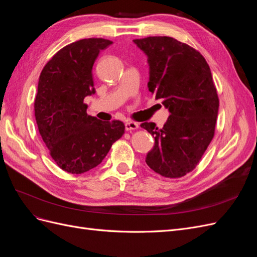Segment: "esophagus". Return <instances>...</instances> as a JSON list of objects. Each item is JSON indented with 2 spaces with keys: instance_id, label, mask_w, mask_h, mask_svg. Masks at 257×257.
<instances>
[{
  "instance_id": "esophagus-1",
  "label": "esophagus",
  "mask_w": 257,
  "mask_h": 257,
  "mask_svg": "<svg viewBox=\"0 0 257 257\" xmlns=\"http://www.w3.org/2000/svg\"><path fill=\"white\" fill-rule=\"evenodd\" d=\"M138 127H139V125H138V123H136V122L130 121V122L125 123V130L126 131H134V130H137Z\"/></svg>"
}]
</instances>
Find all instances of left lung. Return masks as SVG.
Wrapping results in <instances>:
<instances>
[{"label":"left lung","instance_id":"8db88e82","mask_svg":"<svg viewBox=\"0 0 257 257\" xmlns=\"http://www.w3.org/2000/svg\"><path fill=\"white\" fill-rule=\"evenodd\" d=\"M148 57V88L170 112L164 126L144 122L154 137L146 163L166 178H180L196 167L214 136L219 97L205 58L168 36L133 41Z\"/></svg>","mask_w":257,"mask_h":257}]
</instances>
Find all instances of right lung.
<instances>
[{
    "mask_svg": "<svg viewBox=\"0 0 257 257\" xmlns=\"http://www.w3.org/2000/svg\"><path fill=\"white\" fill-rule=\"evenodd\" d=\"M112 42L84 38L59 50L40 76L34 102L38 131L51 158L69 174H83L102 163L124 134L123 122H103L87 112L85 96L95 93L93 64Z\"/></svg>",
    "mask_w": 257,
    "mask_h": 257,
    "instance_id": "add662e5",
    "label": "right lung"
}]
</instances>
